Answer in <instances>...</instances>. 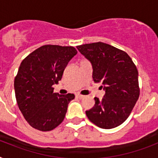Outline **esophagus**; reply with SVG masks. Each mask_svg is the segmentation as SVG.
I'll return each mask as SVG.
<instances>
[{
	"instance_id": "obj_1",
	"label": "esophagus",
	"mask_w": 158,
	"mask_h": 158,
	"mask_svg": "<svg viewBox=\"0 0 158 158\" xmlns=\"http://www.w3.org/2000/svg\"><path fill=\"white\" fill-rule=\"evenodd\" d=\"M76 97H77V98H79V99L84 98V95H81V94H77Z\"/></svg>"
}]
</instances>
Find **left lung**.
<instances>
[{
  "label": "left lung",
  "mask_w": 158,
  "mask_h": 158,
  "mask_svg": "<svg viewBox=\"0 0 158 158\" xmlns=\"http://www.w3.org/2000/svg\"><path fill=\"white\" fill-rule=\"evenodd\" d=\"M93 66V79L102 83L103 98L95 99V105L86 110L89 120L102 129H112L129 117L139 97L138 69L132 59L122 50L106 43L77 46Z\"/></svg>",
  "instance_id": "8db88e82"
}]
</instances>
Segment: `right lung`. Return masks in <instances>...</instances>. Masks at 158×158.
Listing matches in <instances>:
<instances>
[{"mask_svg":"<svg viewBox=\"0 0 158 158\" xmlns=\"http://www.w3.org/2000/svg\"><path fill=\"white\" fill-rule=\"evenodd\" d=\"M77 54L74 47L44 45L26 56L15 78V93L19 110L36 130L50 131L63 121L73 94L53 92L68 62Z\"/></svg>","mask_w":158,"mask_h":158,"instance_id":"obj_1","label":"right lung"}]
</instances>
